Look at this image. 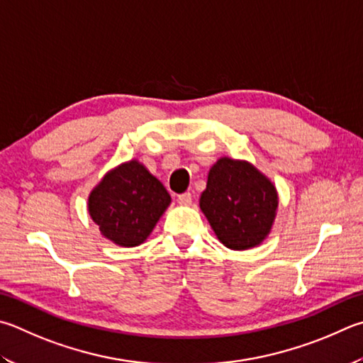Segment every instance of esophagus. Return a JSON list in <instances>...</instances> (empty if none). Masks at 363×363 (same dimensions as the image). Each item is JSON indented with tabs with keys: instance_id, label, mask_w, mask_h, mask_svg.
<instances>
[{
	"instance_id": "obj_1",
	"label": "esophagus",
	"mask_w": 363,
	"mask_h": 363,
	"mask_svg": "<svg viewBox=\"0 0 363 363\" xmlns=\"http://www.w3.org/2000/svg\"><path fill=\"white\" fill-rule=\"evenodd\" d=\"M177 203L182 204V206H189V204L192 203V194H190V192L181 194L179 196H177Z\"/></svg>"
}]
</instances>
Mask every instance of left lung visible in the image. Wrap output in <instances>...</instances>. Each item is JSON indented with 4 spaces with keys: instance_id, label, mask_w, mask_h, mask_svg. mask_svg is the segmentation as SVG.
<instances>
[{
    "instance_id": "1",
    "label": "left lung",
    "mask_w": 363,
    "mask_h": 363,
    "mask_svg": "<svg viewBox=\"0 0 363 363\" xmlns=\"http://www.w3.org/2000/svg\"><path fill=\"white\" fill-rule=\"evenodd\" d=\"M273 182L252 163L222 157L209 169L200 208L223 246L245 250L267 238L278 209Z\"/></svg>"
}]
</instances>
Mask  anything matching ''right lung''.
I'll use <instances>...</instances> for the list:
<instances>
[{
    "label": "right lung",
    "mask_w": 363,
    "mask_h": 363,
    "mask_svg": "<svg viewBox=\"0 0 363 363\" xmlns=\"http://www.w3.org/2000/svg\"><path fill=\"white\" fill-rule=\"evenodd\" d=\"M171 196L143 163L130 160L111 169L89 196V214L104 238L135 247L146 241Z\"/></svg>",
    "instance_id": "right-lung-1"
}]
</instances>
